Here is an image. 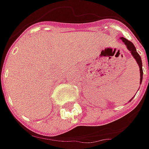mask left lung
<instances>
[{
  "label": "left lung",
  "mask_w": 149,
  "mask_h": 149,
  "mask_svg": "<svg viewBox=\"0 0 149 149\" xmlns=\"http://www.w3.org/2000/svg\"><path fill=\"white\" fill-rule=\"evenodd\" d=\"M120 39L122 40V41H123V43L125 44V45L127 46L128 49L131 51V54H132V55L134 56V58L135 60H136L137 63H138V65H139V70H140V81L142 82V80H143V68H142L143 64H142V60H141L140 55L138 54V52H137V50H136L135 46L134 45V44L132 43L131 41L128 40L126 38L121 37ZM132 100H133V99H132ZM131 100H129V101H131Z\"/></svg>",
  "instance_id": "left-lung-1"
}]
</instances>
